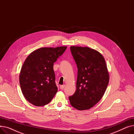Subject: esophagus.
<instances>
[{
    "mask_svg": "<svg viewBox=\"0 0 134 134\" xmlns=\"http://www.w3.org/2000/svg\"><path fill=\"white\" fill-rule=\"evenodd\" d=\"M60 89L61 90H63V88H64L65 87V85H61L60 86Z\"/></svg>",
    "mask_w": 134,
    "mask_h": 134,
    "instance_id": "esophagus-1",
    "label": "esophagus"
}]
</instances>
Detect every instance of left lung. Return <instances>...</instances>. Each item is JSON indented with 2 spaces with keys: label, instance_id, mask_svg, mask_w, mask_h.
<instances>
[{
  "label": "left lung",
  "instance_id": "8db88e82",
  "mask_svg": "<svg viewBox=\"0 0 134 134\" xmlns=\"http://www.w3.org/2000/svg\"><path fill=\"white\" fill-rule=\"evenodd\" d=\"M70 49L78 67L76 89L69 97L70 103L77 110H88L99 102L108 85L106 62L94 49L78 46H71Z\"/></svg>",
  "mask_w": 134,
  "mask_h": 134
}]
</instances>
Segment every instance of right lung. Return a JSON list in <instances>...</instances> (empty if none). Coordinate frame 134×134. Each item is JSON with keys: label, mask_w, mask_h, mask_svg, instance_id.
<instances>
[{"label": "right lung", "mask_w": 134, "mask_h": 134, "mask_svg": "<svg viewBox=\"0 0 134 134\" xmlns=\"http://www.w3.org/2000/svg\"><path fill=\"white\" fill-rule=\"evenodd\" d=\"M67 47L41 48L27 56L19 75V83L25 99L37 107L50 103L58 91L54 63Z\"/></svg>", "instance_id": "obj_1"}]
</instances>
